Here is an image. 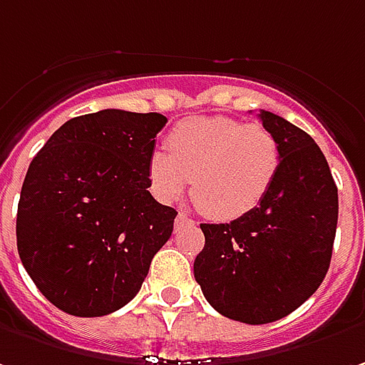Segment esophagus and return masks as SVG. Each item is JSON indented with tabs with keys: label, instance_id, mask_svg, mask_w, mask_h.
<instances>
[{
	"label": "esophagus",
	"instance_id": "obj_1",
	"mask_svg": "<svg viewBox=\"0 0 365 365\" xmlns=\"http://www.w3.org/2000/svg\"><path fill=\"white\" fill-rule=\"evenodd\" d=\"M195 220H192L190 216H185V214H180L178 218H175V232H180V230H185V228H194Z\"/></svg>",
	"mask_w": 365,
	"mask_h": 365
}]
</instances>
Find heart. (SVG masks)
Returning a JSON list of instances; mask_svg holds the SVG:
<instances>
[{"mask_svg":"<svg viewBox=\"0 0 365 365\" xmlns=\"http://www.w3.org/2000/svg\"><path fill=\"white\" fill-rule=\"evenodd\" d=\"M168 151L147 159V180L161 202H175L192 180L202 212L216 220L248 214L269 194L281 151L274 135L257 123L210 115L180 120L168 135Z\"/></svg>","mask_w":365,"mask_h":365,"instance_id":"obj_1","label":"heart"}]
</instances>
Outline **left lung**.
<instances>
[{"label":"left lung","mask_w":365,"mask_h":365,"mask_svg":"<svg viewBox=\"0 0 365 365\" xmlns=\"http://www.w3.org/2000/svg\"><path fill=\"white\" fill-rule=\"evenodd\" d=\"M281 151L269 194L230 224H200L206 245L194 277L224 317L248 325L283 319L323 283L337 228V185L311 135L260 110Z\"/></svg>","instance_id":"left-lung-1"}]
</instances>
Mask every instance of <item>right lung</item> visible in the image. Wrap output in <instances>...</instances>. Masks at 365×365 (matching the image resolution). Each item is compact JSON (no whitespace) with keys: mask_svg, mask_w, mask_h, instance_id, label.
I'll use <instances>...</instances> for the list:
<instances>
[{"mask_svg":"<svg viewBox=\"0 0 365 365\" xmlns=\"http://www.w3.org/2000/svg\"><path fill=\"white\" fill-rule=\"evenodd\" d=\"M168 119L105 108L66 120L32 159L18 204V252L64 313L101 317L139 293L178 212L149 194L147 159Z\"/></svg>","mask_w":365,"mask_h":365,"instance_id":"obj_1","label":"right lung"}]
</instances>
